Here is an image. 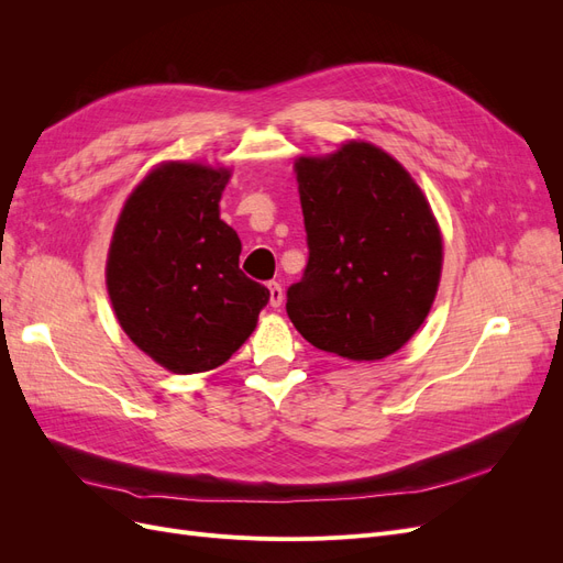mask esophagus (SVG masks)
Segmentation results:
<instances>
[{"label": "esophagus", "instance_id": "34e87169", "mask_svg": "<svg viewBox=\"0 0 563 563\" xmlns=\"http://www.w3.org/2000/svg\"><path fill=\"white\" fill-rule=\"evenodd\" d=\"M267 288H269V305H272V308H279V305L284 302V288H282V284L279 282H269Z\"/></svg>", "mask_w": 563, "mask_h": 563}]
</instances>
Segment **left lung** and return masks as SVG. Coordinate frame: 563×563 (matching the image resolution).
Segmentation results:
<instances>
[{"label": "left lung", "mask_w": 563, "mask_h": 563, "mask_svg": "<svg viewBox=\"0 0 563 563\" xmlns=\"http://www.w3.org/2000/svg\"><path fill=\"white\" fill-rule=\"evenodd\" d=\"M308 265L286 312L323 352L376 362L428 317L441 275V234L420 187L387 152L347 143L296 162Z\"/></svg>", "instance_id": "8db88e82"}]
</instances>
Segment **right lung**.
<instances>
[{
    "label": "right lung",
    "mask_w": 563,
    "mask_h": 563,
    "mask_svg": "<svg viewBox=\"0 0 563 563\" xmlns=\"http://www.w3.org/2000/svg\"><path fill=\"white\" fill-rule=\"evenodd\" d=\"M230 172L172 162L129 197L108 255V294L126 335L174 373L225 364L269 291L240 269L242 242L220 220Z\"/></svg>",
    "instance_id": "obj_1"
}]
</instances>
